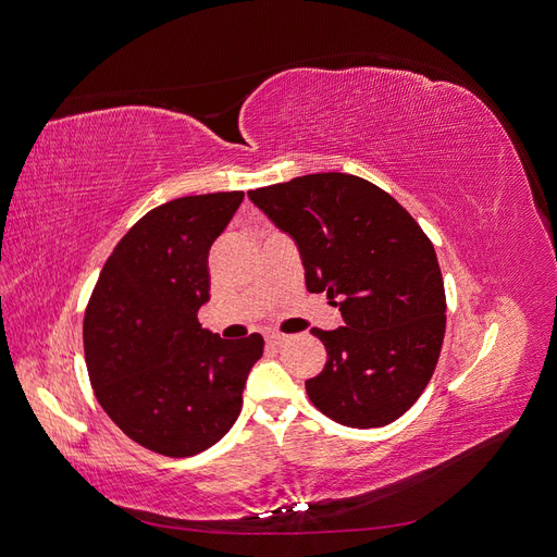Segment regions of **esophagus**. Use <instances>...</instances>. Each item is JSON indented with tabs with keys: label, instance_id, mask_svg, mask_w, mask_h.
Wrapping results in <instances>:
<instances>
[{
	"label": "esophagus",
	"instance_id": "34e87169",
	"mask_svg": "<svg viewBox=\"0 0 557 557\" xmlns=\"http://www.w3.org/2000/svg\"><path fill=\"white\" fill-rule=\"evenodd\" d=\"M285 342H288V336H285V334H278V332L267 334V344L269 346H283Z\"/></svg>",
	"mask_w": 557,
	"mask_h": 557
}]
</instances>
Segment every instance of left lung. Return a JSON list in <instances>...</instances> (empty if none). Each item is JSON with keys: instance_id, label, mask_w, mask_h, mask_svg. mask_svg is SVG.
Masks as SVG:
<instances>
[{"instance_id": "8db88e82", "label": "left lung", "mask_w": 557, "mask_h": 557, "mask_svg": "<svg viewBox=\"0 0 557 557\" xmlns=\"http://www.w3.org/2000/svg\"><path fill=\"white\" fill-rule=\"evenodd\" d=\"M297 244L309 293H327L344 327L318 330V411L346 428H383L430 383L446 332V293L428 234L379 185L325 172L248 193Z\"/></svg>"}]
</instances>
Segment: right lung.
I'll return each mask as SVG.
<instances>
[{
	"label": "right lung",
	"instance_id": "1",
	"mask_svg": "<svg viewBox=\"0 0 557 557\" xmlns=\"http://www.w3.org/2000/svg\"><path fill=\"white\" fill-rule=\"evenodd\" d=\"M244 193L166 201L117 242L83 320L97 401L132 442L170 458L211 448L234 425L262 336L221 339L199 325L209 250Z\"/></svg>",
	"mask_w": 557,
	"mask_h": 557
}]
</instances>
